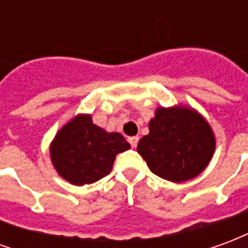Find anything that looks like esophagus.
<instances>
[{
  "instance_id": "obj_1",
  "label": "esophagus",
  "mask_w": 248,
  "mask_h": 248,
  "mask_svg": "<svg viewBox=\"0 0 248 248\" xmlns=\"http://www.w3.org/2000/svg\"><path fill=\"white\" fill-rule=\"evenodd\" d=\"M138 140H140L138 137H130L129 142H130V145H131V147H137V145H138Z\"/></svg>"
}]
</instances>
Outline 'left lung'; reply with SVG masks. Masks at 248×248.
<instances>
[{
  "mask_svg": "<svg viewBox=\"0 0 248 248\" xmlns=\"http://www.w3.org/2000/svg\"><path fill=\"white\" fill-rule=\"evenodd\" d=\"M215 135L206 118L185 105L158 108L149 122V134L137 151L158 177L182 183L198 177L215 151Z\"/></svg>",
  "mask_w": 248,
  "mask_h": 248,
  "instance_id": "8db88e82",
  "label": "left lung"
}]
</instances>
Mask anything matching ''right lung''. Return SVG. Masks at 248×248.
Masks as SVG:
<instances>
[{"label":"right lung","mask_w":248,"mask_h":248,"mask_svg":"<svg viewBox=\"0 0 248 248\" xmlns=\"http://www.w3.org/2000/svg\"><path fill=\"white\" fill-rule=\"evenodd\" d=\"M129 149L124 135L94 124L90 114H77L57 131L49 151L58 175L74 186H83L106 177L117 154Z\"/></svg>","instance_id":"1"}]
</instances>
